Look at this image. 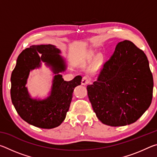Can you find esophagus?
Returning a JSON list of instances; mask_svg holds the SVG:
<instances>
[{
    "label": "esophagus",
    "instance_id": "obj_1",
    "mask_svg": "<svg viewBox=\"0 0 157 157\" xmlns=\"http://www.w3.org/2000/svg\"><path fill=\"white\" fill-rule=\"evenodd\" d=\"M89 82H90V79L88 77L84 76L83 78H82V84L86 85V84H88Z\"/></svg>",
    "mask_w": 157,
    "mask_h": 157
}]
</instances>
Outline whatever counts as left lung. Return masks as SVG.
Here are the masks:
<instances>
[{"label":"left lung","mask_w":157,"mask_h":157,"mask_svg":"<svg viewBox=\"0 0 157 157\" xmlns=\"http://www.w3.org/2000/svg\"><path fill=\"white\" fill-rule=\"evenodd\" d=\"M153 77L144 52L130 41L117 44L98 79L86 87L98 118L109 126L136 122L152 102Z\"/></svg>","instance_id":"1"}]
</instances>
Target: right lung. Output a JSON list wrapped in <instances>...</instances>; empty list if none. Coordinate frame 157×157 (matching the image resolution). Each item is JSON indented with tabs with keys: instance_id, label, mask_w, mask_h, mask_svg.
<instances>
[{
	"instance_id": "add662e5",
	"label": "right lung",
	"mask_w": 157,
	"mask_h": 157,
	"mask_svg": "<svg viewBox=\"0 0 157 157\" xmlns=\"http://www.w3.org/2000/svg\"><path fill=\"white\" fill-rule=\"evenodd\" d=\"M60 50L52 45H33L18 55L11 75V99L15 109L23 121L39 128L52 129L62 124L69 109L73 90L81 84L82 76L63 80L59 73L64 71V60ZM52 66L56 74L51 95L45 100L32 99L25 87L31 70L40 67V62Z\"/></svg>"
}]
</instances>
